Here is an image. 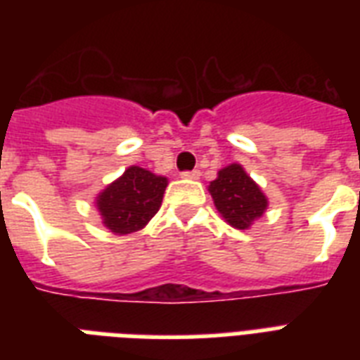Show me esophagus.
Listing matches in <instances>:
<instances>
[{"label": "esophagus", "mask_w": 360, "mask_h": 360, "mask_svg": "<svg viewBox=\"0 0 360 360\" xmlns=\"http://www.w3.org/2000/svg\"><path fill=\"white\" fill-rule=\"evenodd\" d=\"M181 177H185V179H198L200 177V169H191V172H183Z\"/></svg>", "instance_id": "esophagus-1"}]
</instances>
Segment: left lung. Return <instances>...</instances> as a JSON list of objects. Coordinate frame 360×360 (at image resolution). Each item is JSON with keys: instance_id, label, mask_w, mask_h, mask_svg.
<instances>
[{"instance_id": "obj_1", "label": "left lung", "mask_w": 360, "mask_h": 360, "mask_svg": "<svg viewBox=\"0 0 360 360\" xmlns=\"http://www.w3.org/2000/svg\"><path fill=\"white\" fill-rule=\"evenodd\" d=\"M209 192L219 213L237 230H246L267 209V198L239 164L220 169L219 177L211 181Z\"/></svg>"}]
</instances>
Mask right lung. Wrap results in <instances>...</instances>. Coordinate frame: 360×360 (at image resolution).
Masks as SVG:
<instances>
[{
    "instance_id": "add662e5",
    "label": "right lung",
    "mask_w": 360,
    "mask_h": 360,
    "mask_svg": "<svg viewBox=\"0 0 360 360\" xmlns=\"http://www.w3.org/2000/svg\"><path fill=\"white\" fill-rule=\"evenodd\" d=\"M168 181L143 168L130 166L97 198L104 226L114 233L127 236L141 230L157 214Z\"/></svg>"
}]
</instances>
